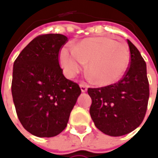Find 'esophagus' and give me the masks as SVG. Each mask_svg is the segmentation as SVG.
I'll return each instance as SVG.
<instances>
[{
	"label": "esophagus",
	"mask_w": 158,
	"mask_h": 158,
	"mask_svg": "<svg viewBox=\"0 0 158 158\" xmlns=\"http://www.w3.org/2000/svg\"><path fill=\"white\" fill-rule=\"evenodd\" d=\"M79 86H80V89H81V91H82V92H85L87 90V85L85 84L81 83V84L79 85Z\"/></svg>",
	"instance_id": "obj_1"
}]
</instances>
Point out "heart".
Segmentation results:
<instances>
[{
  "mask_svg": "<svg viewBox=\"0 0 158 158\" xmlns=\"http://www.w3.org/2000/svg\"><path fill=\"white\" fill-rule=\"evenodd\" d=\"M130 53L123 44L106 37H87L73 47L60 49V62L66 75L74 78L87 65L95 84L110 85L121 79L128 67Z\"/></svg>",
  "mask_w": 158,
  "mask_h": 158,
  "instance_id": "1",
  "label": "heart"
}]
</instances>
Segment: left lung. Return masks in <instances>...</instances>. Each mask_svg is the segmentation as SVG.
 Instances as JSON below:
<instances>
[{"label": "left lung", "mask_w": 158, "mask_h": 158, "mask_svg": "<svg viewBox=\"0 0 158 158\" xmlns=\"http://www.w3.org/2000/svg\"><path fill=\"white\" fill-rule=\"evenodd\" d=\"M130 66L115 84L89 88L91 98L90 114L95 126L110 136L131 133L142 123L148 105L149 82L146 64L140 53L127 40Z\"/></svg>", "instance_id": "8db88e82"}]
</instances>
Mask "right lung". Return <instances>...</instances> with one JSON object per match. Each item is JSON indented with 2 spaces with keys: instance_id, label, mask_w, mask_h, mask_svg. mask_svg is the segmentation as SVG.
Instances as JSON below:
<instances>
[{
  "instance_id": "1",
  "label": "right lung",
  "mask_w": 158,
  "mask_h": 158,
  "mask_svg": "<svg viewBox=\"0 0 158 158\" xmlns=\"http://www.w3.org/2000/svg\"><path fill=\"white\" fill-rule=\"evenodd\" d=\"M68 37L45 34L35 37L14 63L12 95L24 128L37 137H54L68 125L81 93L79 85L66 79L59 53Z\"/></svg>"
}]
</instances>
